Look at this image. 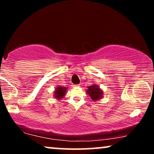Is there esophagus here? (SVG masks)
<instances>
[{"mask_svg":"<svg viewBox=\"0 0 154 154\" xmlns=\"http://www.w3.org/2000/svg\"><path fill=\"white\" fill-rule=\"evenodd\" d=\"M73 88H76V87H80V85H73Z\"/></svg>","mask_w":154,"mask_h":154,"instance_id":"obj_1","label":"esophagus"}]
</instances>
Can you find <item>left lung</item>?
Segmentation results:
<instances>
[{
    "label": "left lung",
    "mask_w": 154,
    "mask_h": 154,
    "mask_svg": "<svg viewBox=\"0 0 154 154\" xmlns=\"http://www.w3.org/2000/svg\"><path fill=\"white\" fill-rule=\"evenodd\" d=\"M88 89L86 90L88 95L90 97L91 100L93 101H99L103 97V90L99 87L97 85H92L90 86H88L87 88Z\"/></svg>",
    "instance_id": "obj_1"
}]
</instances>
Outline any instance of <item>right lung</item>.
<instances>
[{"instance_id": "add662e5", "label": "right lung", "mask_w": 154, "mask_h": 154, "mask_svg": "<svg viewBox=\"0 0 154 154\" xmlns=\"http://www.w3.org/2000/svg\"><path fill=\"white\" fill-rule=\"evenodd\" d=\"M67 88L66 87L57 86L54 91V97L57 100H60L61 99L64 98L65 94L66 93Z\"/></svg>"}]
</instances>
